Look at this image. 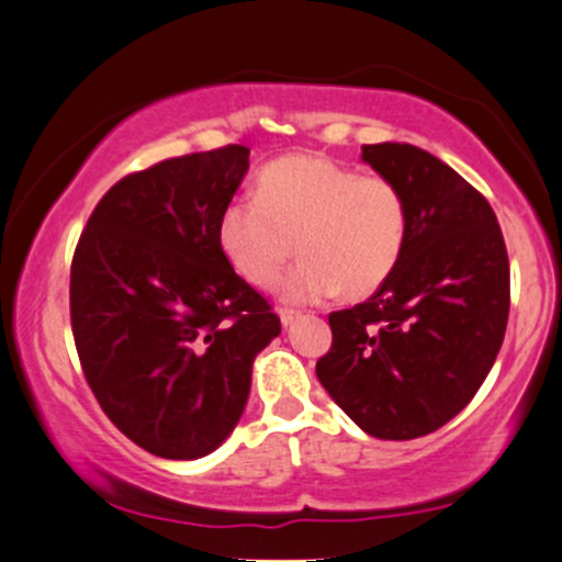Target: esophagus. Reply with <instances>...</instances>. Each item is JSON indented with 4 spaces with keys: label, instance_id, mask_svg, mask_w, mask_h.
Listing matches in <instances>:
<instances>
[{
    "label": "esophagus",
    "instance_id": "esophagus-1",
    "mask_svg": "<svg viewBox=\"0 0 562 562\" xmlns=\"http://www.w3.org/2000/svg\"><path fill=\"white\" fill-rule=\"evenodd\" d=\"M299 316H301V311H295V308H280V322H282V327H290V324L299 319Z\"/></svg>",
    "mask_w": 562,
    "mask_h": 562
}]
</instances>
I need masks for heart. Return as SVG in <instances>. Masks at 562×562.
Returning a JSON list of instances; mask_svg holds the SVG:
<instances>
[{"label": "heart", "instance_id": "obj_1", "mask_svg": "<svg viewBox=\"0 0 562 562\" xmlns=\"http://www.w3.org/2000/svg\"><path fill=\"white\" fill-rule=\"evenodd\" d=\"M216 240L229 267L256 288L282 280L293 303H316L346 290L363 299L380 290L401 263L408 240V204L395 182L353 167L293 154L267 165L256 199H233L216 222Z\"/></svg>", "mask_w": 562, "mask_h": 562}]
</instances>
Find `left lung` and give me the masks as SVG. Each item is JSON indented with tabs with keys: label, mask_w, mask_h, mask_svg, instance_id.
Wrapping results in <instances>:
<instances>
[{
	"label": "left lung",
	"mask_w": 562,
	"mask_h": 562,
	"mask_svg": "<svg viewBox=\"0 0 562 562\" xmlns=\"http://www.w3.org/2000/svg\"><path fill=\"white\" fill-rule=\"evenodd\" d=\"M361 159L401 188L408 240L390 280L333 311V348L316 376L367 435L424 437L461 414L490 374L510 311V263L486 199L411 144Z\"/></svg>",
	"instance_id": "1"
}]
</instances>
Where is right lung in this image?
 I'll return each mask as SVG.
<instances>
[{"label": "right lung", "mask_w": 562, "mask_h": 562, "mask_svg": "<svg viewBox=\"0 0 562 562\" xmlns=\"http://www.w3.org/2000/svg\"><path fill=\"white\" fill-rule=\"evenodd\" d=\"M248 148L165 159L114 182L80 233L70 322L86 382L138 448L193 461L225 442L251 367L280 335L216 240Z\"/></svg>", "instance_id": "right-lung-1"}]
</instances>
